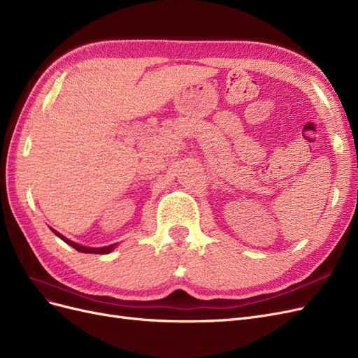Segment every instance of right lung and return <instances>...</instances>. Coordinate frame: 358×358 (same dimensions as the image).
<instances>
[{
	"label": "right lung",
	"mask_w": 358,
	"mask_h": 358,
	"mask_svg": "<svg viewBox=\"0 0 358 358\" xmlns=\"http://www.w3.org/2000/svg\"><path fill=\"white\" fill-rule=\"evenodd\" d=\"M53 233H55V234L59 237V239H62L67 245L73 246V248L76 249V251L85 252V254H109V252H112L113 249L116 248V243L109 245V246H103V248H88V246H82V245H79V243L71 242L70 239H67V237H64V236H62L61 233H58L57 230H53Z\"/></svg>",
	"instance_id": "add662e5"
}]
</instances>
